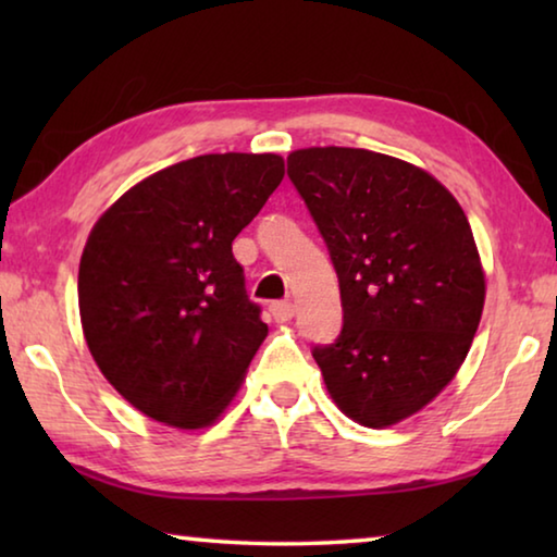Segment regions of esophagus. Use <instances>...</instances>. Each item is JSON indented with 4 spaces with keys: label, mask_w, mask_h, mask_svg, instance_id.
<instances>
[{
    "label": "esophagus",
    "mask_w": 557,
    "mask_h": 557,
    "mask_svg": "<svg viewBox=\"0 0 557 557\" xmlns=\"http://www.w3.org/2000/svg\"><path fill=\"white\" fill-rule=\"evenodd\" d=\"M270 314L277 324H285L292 317H295V305H292V301H272Z\"/></svg>",
    "instance_id": "34e87169"
}]
</instances>
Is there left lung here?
Instances as JSON below:
<instances>
[{
    "label": "left lung",
    "mask_w": 557,
    "mask_h": 557,
    "mask_svg": "<svg viewBox=\"0 0 557 557\" xmlns=\"http://www.w3.org/2000/svg\"><path fill=\"white\" fill-rule=\"evenodd\" d=\"M287 176L342 289L344 326L312 348L314 361L348 418L395 425L455 379L482 319L467 215L437 178L369 149H297Z\"/></svg>",
    "instance_id": "left-lung-1"
}]
</instances>
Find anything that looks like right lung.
Listing matches in <instances>:
<instances>
[{
    "label": "right lung",
    "instance_id": "obj_1",
    "mask_svg": "<svg viewBox=\"0 0 557 557\" xmlns=\"http://www.w3.org/2000/svg\"><path fill=\"white\" fill-rule=\"evenodd\" d=\"M285 176L277 154H203L132 186L90 231L78 270L98 369L147 418H219L268 336L233 240Z\"/></svg>",
    "mask_w": 557,
    "mask_h": 557
}]
</instances>
